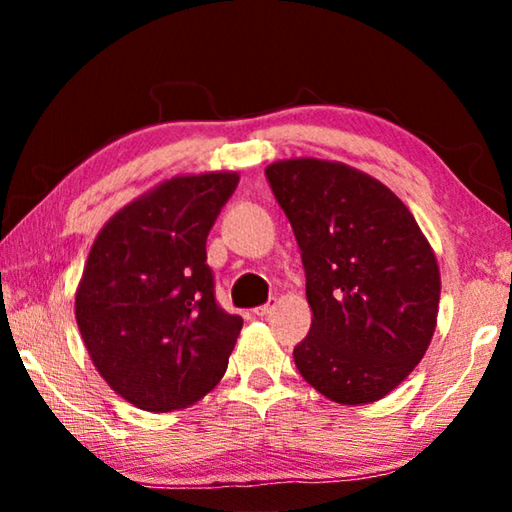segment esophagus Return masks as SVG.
<instances>
[{"label": "esophagus", "instance_id": "34e87169", "mask_svg": "<svg viewBox=\"0 0 512 512\" xmlns=\"http://www.w3.org/2000/svg\"><path fill=\"white\" fill-rule=\"evenodd\" d=\"M273 307H275V298H273V300H268L266 305H262V307H255V309H253V314H255L257 318H264V316L271 314V309H273Z\"/></svg>", "mask_w": 512, "mask_h": 512}]
</instances>
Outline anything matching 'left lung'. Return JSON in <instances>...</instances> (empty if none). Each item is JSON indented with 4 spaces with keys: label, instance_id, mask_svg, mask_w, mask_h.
Returning a JSON list of instances; mask_svg holds the SVG:
<instances>
[{
    "label": "left lung",
    "instance_id": "obj_1",
    "mask_svg": "<svg viewBox=\"0 0 512 512\" xmlns=\"http://www.w3.org/2000/svg\"><path fill=\"white\" fill-rule=\"evenodd\" d=\"M307 277L309 334L293 348L307 384L339 404L377 402L409 377L436 329L440 273L391 189L341 162L266 169Z\"/></svg>",
    "mask_w": 512,
    "mask_h": 512
}]
</instances>
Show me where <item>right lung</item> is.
<instances>
[{"label": "right lung", "mask_w": 512, "mask_h": 512, "mask_svg": "<svg viewBox=\"0 0 512 512\" xmlns=\"http://www.w3.org/2000/svg\"><path fill=\"white\" fill-rule=\"evenodd\" d=\"M237 183V173L171 178L94 239L76 323L101 377L137 409H185L228 368L244 320L216 302L205 244Z\"/></svg>", "instance_id": "add662e5"}]
</instances>
